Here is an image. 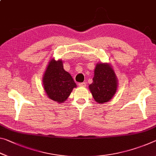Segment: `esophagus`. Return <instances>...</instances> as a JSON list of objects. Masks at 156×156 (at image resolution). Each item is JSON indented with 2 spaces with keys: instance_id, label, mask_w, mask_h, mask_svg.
<instances>
[{
  "instance_id": "1",
  "label": "esophagus",
  "mask_w": 156,
  "mask_h": 156,
  "mask_svg": "<svg viewBox=\"0 0 156 156\" xmlns=\"http://www.w3.org/2000/svg\"><path fill=\"white\" fill-rule=\"evenodd\" d=\"M78 86L79 87H86V83H78Z\"/></svg>"
}]
</instances>
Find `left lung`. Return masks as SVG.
Instances as JSON below:
<instances>
[{"mask_svg":"<svg viewBox=\"0 0 156 156\" xmlns=\"http://www.w3.org/2000/svg\"><path fill=\"white\" fill-rule=\"evenodd\" d=\"M118 80L115 71L108 63H97L93 82L89 85L90 92L98 103L108 102L117 90Z\"/></svg>","mask_w":156,"mask_h":156,"instance_id":"obj_1","label":"left lung"}]
</instances>
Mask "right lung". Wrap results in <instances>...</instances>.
<instances>
[{
	"instance_id": "add662e5",
	"label": "right lung",
	"mask_w": 156,
	"mask_h": 156,
	"mask_svg": "<svg viewBox=\"0 0 156 156\" xmlns=\"http://www.w3.org/2000/svg\"><path fill=\"white\" fill-rule=\"evenodd\" d=\"M42 82L48 98L59 104L65 102L73 89L77 87L71 76L64 69L63 62L54 58L47 65Z\"/></svg>"
}]
</instances>
